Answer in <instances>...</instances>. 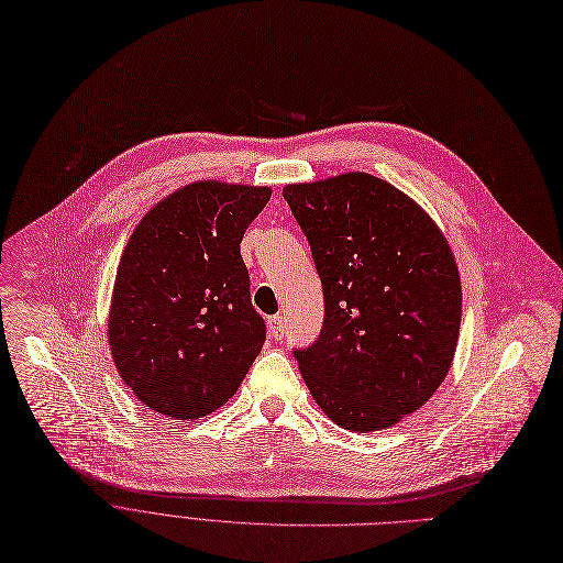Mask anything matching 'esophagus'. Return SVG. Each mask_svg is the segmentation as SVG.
<instances>
[{
	"label": "esophagus",
	"mask_w": 563,
	"mask_h": 563,
	"mask_svg": "<svg viewBox=\"0 0 563 563\" xmlns=\"http://www.w3.org/2000/svg\"><path fill=\"white\" fill-rule=\"evenodd\" d=\"M267 330H271V336L275 341H282L286 336V318L284 316H271L267 318Z\"/></svg>",
	"instance_id": "34e87169"
}]
</instances>
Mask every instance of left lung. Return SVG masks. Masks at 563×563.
<instances>
[{
  "label": "left lung",
  "instance_id": "1",
  "mask_svg": "<svg viewBox=\"0 0 563 563\" xmlns=\"http://www.w3.org/2000/svg\"><path fill=\"white\" fill-rule=\"evenodd\" d=\"M323 284L318 339L292 347L318 408L347 431L389 428L442 385L461 330V277L444 235L371 174L284 187Z\"/></svg>",
  "mask_w": 563,
  "mask_h": 563
}]
</instances>
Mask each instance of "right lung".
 Returning a JSON list of instances; mask_svg holds the SVG:
<instances>
[{
    "label": "right lung",
    "mask_w": 563,
    "mask_h": 563,
    "mask_svg": "<svg viewBox=\"0 0 563 563\" xmlns=\"http://www.w3.org/2000/svg\"><path fill=\"white\" fill-rule=\"evenodd\" d=\"M267 187L201 180L159 201L130 235L114 282L110 345L123 383L174 419L224 406L265 343L240 256Z\"/></svg>",
    "instance_id": "add662e5"
}]
</instances>
